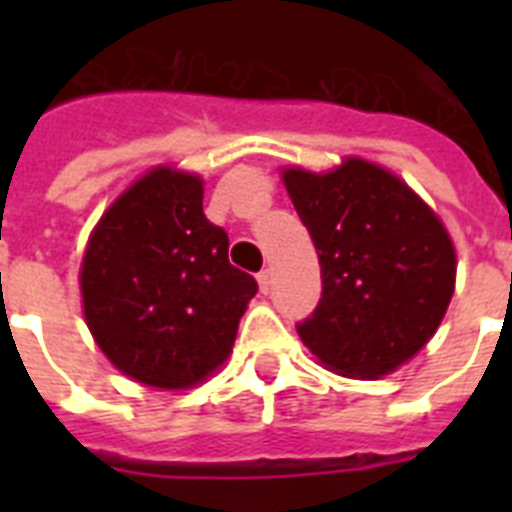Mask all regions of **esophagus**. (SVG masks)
Segmentation results:
<instances>
[{
	"label": "esophagus",
	"mask_w": 512,
	"mask_h": 512,
	"mask_svg": "<svg viewBox=\"0 0 512 512\" xmlns=\"http://www.w3.org/2000/svg\"><path fill=\"white\" fill-rule=\"evenodd\" d=\"M257 284H260V292H263V295L271 292V271H268V268L257 273Z\"/></svg>",
	"instance_id": "34e87169"
}]
</instances>
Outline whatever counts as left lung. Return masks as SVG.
I'll list each match as a JSON object with an SVG mask.
<instances>
[{"mask_svg": "<svg viewBox=\"0 0 512 512\" xmlns=\"http://www.w3.org/2000/svg\"><path fill=\"white\" fill-rule=\"evenodd\" d=\"M284 185L321 265V300L297 335L345 377L396 372L449 308L452 236L401 177L356 156L321 175L284 170Z\"/></svg>", "mask_w": 512, "mask_h": 512, "instance_id": "obj_1", "label": "left lung"}]
</instances>
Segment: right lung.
<instances>
[{
  "label": "right lung",
  "mask_w": 512,
  "mask_h": 512,
  "mask_svg": "<svg viewBox=\"0 0 512 512\" xmlns=\"http://www.w3.org/2000/svg\"><path fill=\"white\" fill-rule=\"evenodd\" d=\"M201 199L199 175L156 167L106 209L84 252L87 327L119 372L151 388H193L215 372L257 295Z\"/></svg>",
  "instance_id": "add662e5"
}]
</instances>
